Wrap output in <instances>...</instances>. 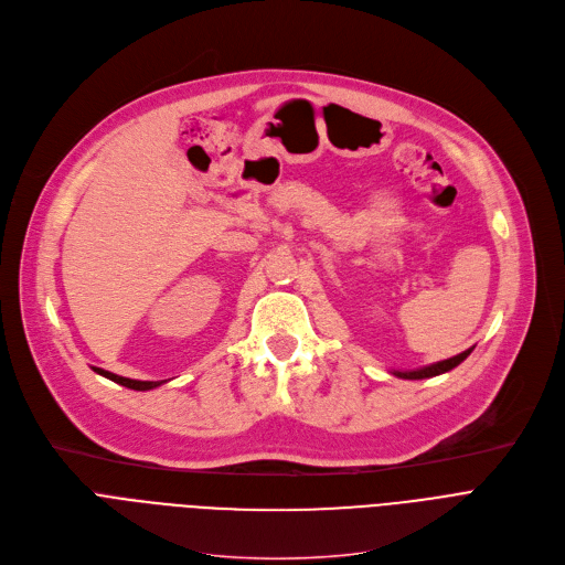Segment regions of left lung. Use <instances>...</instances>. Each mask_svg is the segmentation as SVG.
<instances>
[{
	"label": "left lung",
	"instance_id": "obj_1",
	"mask_svg": "<svg viewBox=\"0 0 565 565\" xmlns=\"http://www.w3.org/2000/svg\"><path fill=\"white\" fill-rule=\"evenodd\" d=\"M475 348L452 356V359H445V361H438V363H431V365H425V367H418V370H393L395 377L399 380H429V377H436V374H443V372H449L452 367H457L461 361H466L470 356Z\"/></svg>",
	"mask_w": 565,
	"mask_h": 565
}]
</instances>
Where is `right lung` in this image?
<instances>
[{
    "label": "right lung",
    "instance_id": "obj_1",
    "mask_svg": "<svg viewBox=\"0 0 565 565\" xmlns=\"http://www.w3.org/2000/svg\"><path fill=\"white\" fill-rule=\"evenodd\" d=\"M97 374H102V377H106V380H110V382H116V384H120V386H127V388H131V391H152V388H157V386H161L163 382H138V380H129V377H120V374H113V372H108V370H102V367H93Z\"/></svg>",
    "mask_w": 565,
    "mask_h": 565
}]
</instances>
